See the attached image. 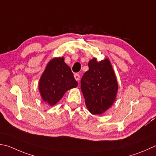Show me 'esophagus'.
Instances as JSON below:
<instances>
[{"label": "esophagus", "mask_w": 156, "mask_h": 156, "mask_svg": "<svg viewBox=\"0 0 156 156\" xmlns=\"http://www.w3.org/2000/svg\"><path fill=\"white\" fill-rule=\"evenodd\" d=\"M74 78L76 79V80L78 81L79 80H80V75H79L78 74H74Z\"/></svg>", "instance_id": "esophagus-1"}]
</instances>
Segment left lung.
<instances>
[{"mask_svg":"<svg viewBox=\"0 0 156 156\" xmlns=\"http://www.w3.org/2000/svg\"><path fill=\"white\" fill-rule=\"evenodd\" d=\"M89 69L81 78V90L87 108L92 114H101L110 108L118 88L116 77L108 59L89 61Z\"/></svg>","mask_w":156,"mask_h":156,"instance_id":"obj_1","label":"left lung"}]
</instances>
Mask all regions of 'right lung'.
<instances>
[{
    "instance_id": "right-lung-1",
    "label": "right lung",
    "mask_w": 156,
    "mask_h": 156,
    "mask_svg": "<svg viewBox=\"0 0 156 156\" xmlns=\"http://www.w3.org/2000/svg\"><path fill=\"white\" fill-rule=\"evenodd\" d=\"M78 86L69 67L63 57L54 58L47 64L39 81V91L42 100L53 106L68 90Z\"/></svg>"
}]
</instances>
